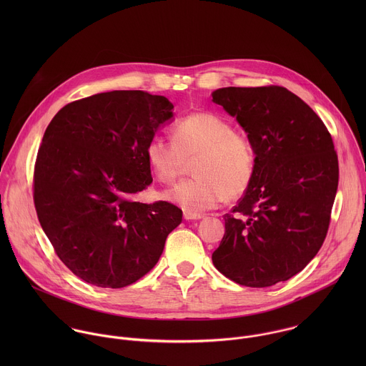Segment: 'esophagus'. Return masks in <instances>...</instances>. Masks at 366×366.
<instances>
[{
	"label": "esophagus",
	"instance_id": "1",
	"mask_svg": "<svg viewBox=\"0 0 366 366\" xmlns=\"http://www.w3.org/2000/svg\"><path fill=\"white\" fill-rule=\"evenodd\" d=\"M183 218H184L186 221H192V219H200V218H203V215H202V214H193V212L184 211V212H183Z\"/></svg>",
	"mask_w": 366,
	"mask_h": 366
}]
</instances>
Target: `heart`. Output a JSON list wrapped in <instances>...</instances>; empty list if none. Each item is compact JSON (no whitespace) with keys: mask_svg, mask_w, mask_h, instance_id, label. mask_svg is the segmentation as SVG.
<instances>
[{"mask_svg":"<svg viewBox=\"0 0 366 366\" xmlns=\"http://www.w3.org/2000/svg\"><path fill=\"white\" fill-rule=\"evenodd\" d=\"M172 135L173 142L162 138L149 141L147 159L152 172L162 183H173L186 172L187 162L196 159L194 179L166 190V200L199 214L247 190L255 169L254 148L224 118L193 112L174 124Z\"/></svg>","mask_w":366,"mask_h":366,"instance_id":"1","label":"heart"}]
</instances>
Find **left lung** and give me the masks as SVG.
Instances as JSON below:
<instances>
[{"label":"left lung","mask_w":366,"mask_h":366,"mask_svg":"<svg viewBox=\"0 0 366 366\" xmlns=\"http://www.w3.org/2000/svg\"><path fill=\"white\" fill-rule=\"evenodd\" d=\"M212 102L237 118L255 157L252 180L212 252L214 266L249 287L303 270L320 251L338 187V157L313 109L280 86L224 87Z\"/></svg>","instance_id":"obj_1"}]
</instances>
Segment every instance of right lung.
Returning <instances> with one entry per match:
<instances>
[{
  "instance_id": "right-lung-1",
  "label": "right lung",
  "mask_w": 366,
  "mask_h": 366,
  "mask_svg": "<svg viewBox=\"0 0 366 366\" xmlns=\"http://www.w3.org/2000/svg\"><path fill=\"white\" fill-rule=\"evenodd\" d=\"M163 96L115 90L64 105L48 125L34 170V203L59 259L77 277L119 289L159 261L182 209L144 204L147 147L173 117Z\"/></svg>"
}]
</instances>
